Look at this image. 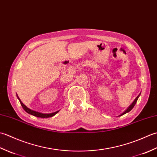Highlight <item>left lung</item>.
<instances>
[{
	"instance_id": "left-lung-1",
	"label": "left lung",
	"mask_w": 157,
	"mask_h": 157,
	"mask_svg": "<svg viewBox=\"0 0 157 157\" xmlns=\"http://www.w3.org/2000/svg\"><path fill=\"white\" fill-rule=\"evenodd\" d=\"M140 95V94L138 96H137V97H136V99H135V101H134V102H133V103H132V104L131 105H130L129 106V107H128V109H127L126 110V111L124 112V113H122V114H121V115H124V114H125V113H128V112H129L130 111H131V110L133 109V108H134V106H135V105H136V102H137V101H138V98H139V96Z\"/></svg>"
}]
</instances>
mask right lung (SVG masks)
<instances>
[{
	"label": "right lung",
	"mask_w": 157,
	"mask_h": 157,
	"mask_svg": "<svg viewBox=\"0 0 157 157\" xmlns=\"http://www.w3.org/2000/svg\"><path fill=\"white\" fill-rule=\"evenodd\" d=\"M17 98L19 99L20 103H21V105L22 106L23 109H24L26 112H27L28 113H29V114H30V115H32L36 116V117H41V118L51 117L54 116L55 115H56V113L59 112V111H56V112L52 113H49V114H44V113H39V112L34 111H33V110H31V109H29V108H28L27 106H26L25 105H23V103H22V102L20 101V99H19V98L18 97V96H17Z\"/></svg>",
	"instance_id": "add662e5"
}]
</instances>
